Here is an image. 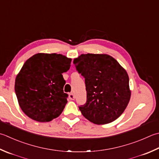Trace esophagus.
<instances>
[{
  "label": "esophagus",
  "mask_w": 159,
  "mask_h": 159,
  "mask_svg": "<svg viewBox=\"0 0 159 159\" xmlns=\"http://www.w3.org/2000/svg\"><path fill=\"white\" fill-rule=\"evenodd\" d=\"M69 97L70 100H74V98H75V96H74V94H72V93H71V94H69Z\"/></svg>",
  "instance_id": "esophagus-1"
}]
</instances>
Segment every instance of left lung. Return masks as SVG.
I'll list each match as a JSON object with an SVG mask.
<instances>
[{
	"label": "left lung",
	"mask_w": 159,
	"mask_h": 159,
	"mask_svg": "<svg viewBox=\"0 0 159 159\" xmlns=\"http://www.w3.org/2000/svg\"><path fill=\"white\" fill-rule=\"evenodd\" d=\"M74 64L85 78L87 102L79 106L83 116L97 125L117 119L131 96L126 70L108 54H81Z\"/></svg>",
	"instance_id": "8db88e82"
}]
</instances>
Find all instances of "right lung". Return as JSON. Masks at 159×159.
Here are the masks:
<instances>
[{"label":"right lung","mask_w":159,"mask_h":159,"mask_svg":"<svg viewBox=\"0 0 159 159\" xmlns=\"http://www.w3.org/2000/svg\"><path fill=\"white\" fill-rule=\"evenodd\" d=\"M71 58L62 54L38 53L27 59L15 80V92L21 110L39 122L60 116L67 102L62 74L69 70Z\"/></svg>","instance_id":"add662e5"}]
</instances>
